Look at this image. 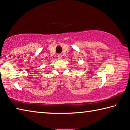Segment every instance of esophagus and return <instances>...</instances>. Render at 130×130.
<instances>
[{
	"label": "esophagus",
	"mask_w": 130,
	"mask_h": 130,
	"mask_svg": "<svg viewBox=\"0 0 130 130\" xmlns=\"http://www.w3.org/2000/svg\"><path fill=\"white\" fill-rule=\"evenodd\" d=\"M58 59H61V58H62V56H61V54H58Z\"/></svg>",
	"instance_id": "1"
}]
</instances>
